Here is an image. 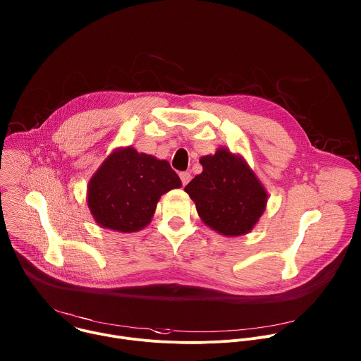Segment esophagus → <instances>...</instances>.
<instances>
[{"label":"esophagus","instance_id":"obj_1","mask_svg":"<svg viewBox=\"0 0 361 361\" xmlns=\"http://www.w3.org/2000/svg\"><path fill=\"white\" fill-rule=\"evenodd\" d=\"M180 178H181L183 185H185V184H188V183H190V180H191V174H190V173H187V171H183V173H180Z\"/></svg>","mask_w":361,"mask_h":361}]
</instances>
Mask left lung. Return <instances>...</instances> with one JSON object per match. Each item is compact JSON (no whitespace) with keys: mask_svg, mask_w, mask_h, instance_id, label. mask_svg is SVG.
I'll return each instance as SVG.
<instances>
[{"mask_svg":"<svg viewBox=\"0 0 361 361\" xmlns=\"http://www.w3.org/2000/svg\"><path fill=\"white\" fill-rule=\"evenodd\" d=\"M202 173L184 188L201 221L224 236L252 231L265 212L268 191L247 160L228 149L200 159Z\"/></svg>","mask_w":361,"mask_h":361,"instance_id":"obj_1","label":"left lung"}]
</instances>
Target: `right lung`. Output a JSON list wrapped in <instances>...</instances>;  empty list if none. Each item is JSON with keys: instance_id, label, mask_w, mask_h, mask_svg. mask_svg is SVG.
<instances>
[{"instance_id": "right-lung-1", "label": "right lung", "mask_w": 361, "mask_h": 361, "mask_svg": "<svg viewBox=\"0 0 361 361\" xmlns=\"http://www.w3.org/2000/svg\"><path fill=\"white\" fill-rule=\"evenodd\" d=\"M180 187L181 180L167 160L128 146L114 149L94 171L86 201L102 228L137 232L152 222L160 197Z\"/></svg>"}]
</instances>
